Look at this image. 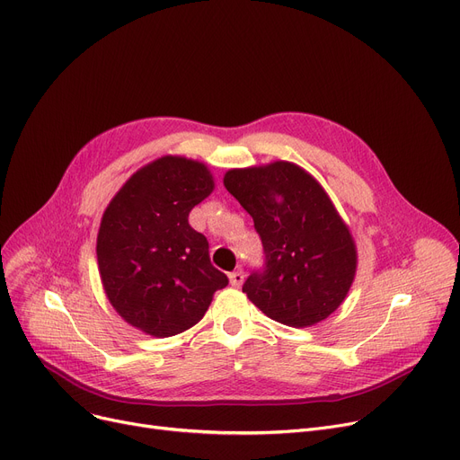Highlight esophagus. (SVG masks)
<instances>
[{"label":"esophagus","mask_w":460,"mask_h":460,"mask_svg":"<svg viewBox=\"0 0 460 460\" xmlns=\"http://www.w3.org/2000/svg\"><path fill=\"white\" fill-rule=\"evenodd\" d=\"M229 282L233 288H241L244 282V270L243 269H236L229 274Z\"/></svg>","instance_id":"1"}]
</instances>
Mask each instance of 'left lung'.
Listing matches in <instances>:
<instances>
[{"instance_id": "8db88e82", "label": "left lung", "mask_w": 460, "mask_h": 460, "mask_svg": "<svg viewBox=\"0 0 460 460\" xmlns=\"http://www.w3.org/2000/svg\"><path fill=\"white\" fill-rule=\"evenodd\" d=\"M224 184L253 217L265 265L243 286L265 315L289 327L323 322L346 298L355 243L325 190L289 162L231 169Z\"/></svg>"}]
</instances>
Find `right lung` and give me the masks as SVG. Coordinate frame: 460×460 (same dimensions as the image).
Segmentation results:
<instances>
[{
	"instance_id": "1",
	"label": "right lung",
	"mask_w": 460,
	"mask_h": 460,
	"mask_svg": "<svg viewBox=\"0 0 460 460\" xmlns=\"http://www.w3.org/2000/svg\"><path fill=\"white\" fill-rule=\"evenodd\" d=\"M214 190L205 164L165 155L137 171L109 203L97 234L105 293L126 322L165 338L201 322L229 279L210 263L188 216Z\"/></svg>"
}]
</instances>
